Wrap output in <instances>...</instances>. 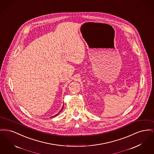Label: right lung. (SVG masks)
I'll return each mask as SVG.
<instances>
[{"instance_id":"1","label":"right lung","mask_w":154,"mask_h":154,"mask_svg":"<svg viewBox=\"0 0 154 154\" xmlns=\"http://www.w3.org/2000/svg\"><path fill=\"white\" fill-rule=\"evenodd\" d=\"M61 111H62V110H61ZM57 115H58V114H57V115H56V116H57ZM55 116H54V117H55Z\"/></svg>"}]
</instances>
